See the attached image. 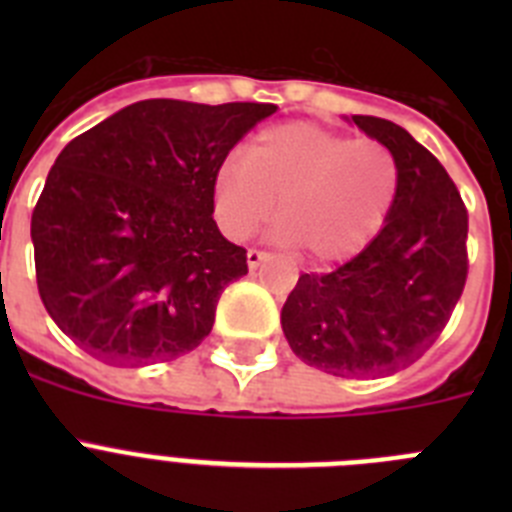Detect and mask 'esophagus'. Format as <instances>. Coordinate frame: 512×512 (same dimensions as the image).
Wrapping results in <instances>:
<instances>
[{"label":"esophagus","mask_w":512,"mask_h":512,"mask_svg":"<svg viewBox=\"0 0 512 512\" xmlns=\"http://www.w3.org/2000/svg\"><path fill=\"white\" fill-rule=\"evenodd\" d=\"M269 259V253L266 251H259V248H248L246 253V261H248V269H256V266L261 264V261Z\"/></svg>","instance_id":"obj_1"}]
</instances>
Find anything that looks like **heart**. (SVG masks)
<instances>
[{
    "label": "heart",
    "mask_w": 512,
    "mask_h": 512,
    "mask_svg": "<svg viewBox=\"0 0 512 512\" xmlns=\"http://www.w3.org/2000/svg\"><path fill=\"white\" fill-rule=\"evenodd\" d=\"M397 182V158L382 140L282 122L253 135L246 156H230L217 169L212 200L225 235L243 241L279 199L274 238L333 264L372 241L390 215Z\"/></svg>",
    "instance_id": "heart-1"
}]
</instances>
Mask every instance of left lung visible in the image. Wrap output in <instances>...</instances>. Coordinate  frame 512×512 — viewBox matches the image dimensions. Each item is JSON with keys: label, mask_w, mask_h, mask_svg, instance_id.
Wrapping results in <instances>:
<instances>
[{"label": "left lung", "mask_w": 512, "mask_h": 512, "mask_svg": "<svg viewBox=\"0 0 512 512\" xmlns=\"http://www.w3.org/2000/svg\"><path fill=\"white\" fill-rule=\"evenodd\" d=\"M351 122L395 153V202L359 256L297 279L282 330L320 372L374 379L418 361L449 323L467 282L469 215L441 161L408 130L372 115Z\"/></svg>", "instance_id": "obj_1"}]
</instances>
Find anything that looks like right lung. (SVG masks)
Listing matches in <instances>:
<instances>
[{"mask_svg": "<svg viewBox=\"0 0 512 512\" xmlns=\"http://www.w3.org/2000/svg\"><path fill=\"white\" fill-rule=\"evenodd\" d=\"M277 104L143 99L58 153L33 210L35 277L53 323L89 356L140 366L189 354L248 274L212 220L230 148Z\"/></svg>", "mask_w": 512, "mask_h": 512, "instance_id": "obj_1", "label": "right lung"}]
</instances>
